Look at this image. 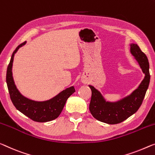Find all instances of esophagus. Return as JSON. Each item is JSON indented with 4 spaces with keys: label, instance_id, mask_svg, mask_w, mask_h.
<instances>
[{
    "label": "esophagus",
    "instance_id": "1",
    "mask_svg": "<svg viewBox=\"0 0 155 155\" xmlns=\"http://www.w3.org/2000/svg\"><path fill=\"white\" fill-rule=\"evenodd\" d=\"M82 83H84V84H87V83H88V81H87V80L83 79V80H82Z\"/></svg>",
    "mask_w": 155,
    "mask_h": 155
}]
</instances>
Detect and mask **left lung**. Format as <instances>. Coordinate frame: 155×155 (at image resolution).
<instances>
[{
    "mask_svg": "<svg viewBox=\"0 0 155 155\" xmlns=\"http://www.w3.org/2000/svg\"><path fill=\"white\" fill-rule=\"evenodd\" d=\"M130 52L145 74L144 79L130 96L116 102L106 101L100 91L89 85L91 90L89 110L97 120L107 124H118L137 112L141 105L150 80L148 59L137 44H130Z\"/></svg>",
    "mask_w": 155,
    "mask_h": 155,
    "instance_id": "left-lung-1",
    "label": "left lung"
}]
</instances>
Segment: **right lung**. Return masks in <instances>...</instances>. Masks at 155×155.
Wrapping results in <instances>:
<instances>
[{
	"label": "right lung",
	"instance_id": "right-lung-1",
	"mask_svg": "<svg viewBox=\"0 0 155 155\" xmlns=\"http://www.w3.org/2000/svg\"><path fill=\"white\" fill-rule=\"evenodd\" d=\"M25 44V41L18 46L13 52L7 69L6 82L11 101L16 109L32 120L40 123L53 120L61 114L67 99L75 91V88L71 87L60 92L52 99L43 102L32 101L23 96L14 84L12 68L14 54L20 47Z\"/></svg>",
	"mask_w": 155,
	"mask_h": 155
}]
</instances>
